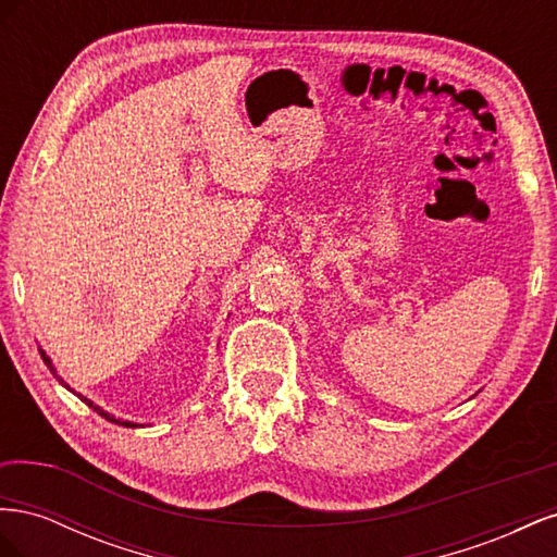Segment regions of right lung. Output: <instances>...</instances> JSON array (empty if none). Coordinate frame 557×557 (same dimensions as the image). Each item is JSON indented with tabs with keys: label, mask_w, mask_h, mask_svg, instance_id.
<instances>
[{
	"label": "right lung",
	"mask_w": 557,
	"mask_h": 557,
	"mask_svg": "<svg viewBox=\"0 0 557 557\" xmlns=\"http://www.w3.org/2000/svg\"><path fill=\"white\" fill-rule=\"evenodd\" d=\"M39 352H41V358H44V362H46V364L50 367V372H53V374H55V379H58V381H60V383H62L64 387H70V385H66V383H64V379H62V376H58V372H55V367H53V360H50V358L46 356V350H44V348H39ZM70 391H72V387H70ZM72 393H74V391H72ZM78 397H81L83 401H86V404H88V407H90L92 411H97V413H99V416H102V418L111 420V423H115V425H123V428H144L141 423H132V420H121V418H115V416H111V413H109V411H104L102 407H97V404H95L92 399H88V397H83V395H78Z\"/></svg>",
	"instance_id": "obj_1"
}]
</instances>
